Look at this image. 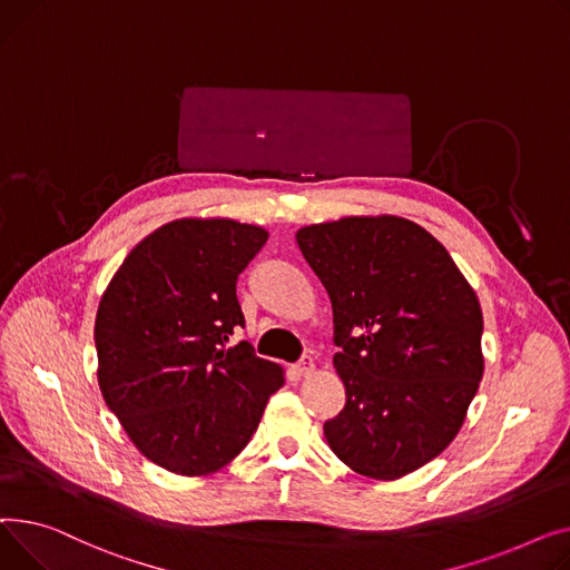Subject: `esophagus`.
<instances>
[{
    "instance_id": "1",
    "label": "esophagus",
    "mask_w": 570,
    "mask_h": 570,
    "mask_svg": "<svg viewBox=\"0 0 570 570\" xmlns=\"http://www.w3.org/2000/svg\"><path fill=\"white\" fill-rule=\"evenodd\" d=\"M296 373H298L301 377L313 375V373H315V361H313L311 356H304V358H301V361L296 363Z\"/></svg>"
}]
</instances>
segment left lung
Returning <instances> with one entry per match:
<instances>
[{"instance_id":"left-lung-1","label":"left lung","mask_w":570,"mask_h":570,"mask_svg":"<svg viewBox=\"0 0 570 570\" xmlns=\"http://www.w3.org/2000/svg\"><path fill=\"white\" fill-rule=\"evenodd\" d=\"M296 244L333 308L343 412L324 438L350 470L393 481L438 458L483 377L479 296L449 250L400 216L306 225Z\"/></svg>"}]
</instances>
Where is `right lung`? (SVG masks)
Returning a JSON list of instances; mask_svg holds the SVG:
<instances>
[{
    "label": "right lung",
    "instance_id": "obj_1",
    "mask_svg": "<svg viewBox=\"0 0 570 570\" xmlns=\"http://www.w3.org/2000/svg\"><path fill=\"white\" fill-rule=\"evenodd\" d=\"M269 239L232 218H179L132 248L100 296L98 386L128 440L163 470L207 476L237 458L283 367L248 343L237 278Z\"/></svg>",
    "mask_w": 570,
    "mask_h": 570
}]
</instances>
